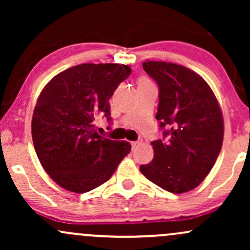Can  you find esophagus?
<instances>
[{"instance_id":"1","label":"esophagus","mask_w":250,"mask_h":250,"mask_svg":"<svg viewBox=\"0 0 250 250\" xmlns=\"http://www.w3.org/2000/svg\"><path fill=\"white\" fill-rule=\"evenodd\" d=\"M142 143V140H137V141H133L131 142V148L135 149L137 147V146H140Z\"/></svg>"}]
</instances>
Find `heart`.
<instances>
[{
	"instance_id": "heart-1",
	"label": "heart",
	"mask_w": 250,
	"mask_h": 250,
	"mask_svg": "<svg viewBox=\"0 0 250 250\" xmlns=\"http://www.w3.org/2000/svg\"><path fill=\"white\" fill-rule=\"evenodd\" d=\"M140 82H147V80H146V79H141V80H140V81H139V83Z\"/></svg>"
}]
</instances>
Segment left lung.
Returning a JSON list of instances; mask_svg holds the SVG:
<instances>
[{"mask_svg": "<svg viewBox=\"0 0 250 250\" xmlns=\"http://www.w3.org/2000/svg\"><path fill=\"white\" fill-rule=\"evenodd\" d=\"M159 85L156 120L163 140L151 142L154 159L140 167L149 181L174 194L200 185L216 162L223 142V117L213 90L183 65L146 61Z\"/></svg>", "mask_w": 250, "mask_h": 250, "instance_id": "8db88e82", "label": "left lung"}]
</instances>
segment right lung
Returning a JSON list of instances; mask_svg holds the SVG:
<instances>
[{"instance_id": "obj_1", "label": "right lung", "mask_w": 250, "mask_h": 250, "mask_svg": "<svg viewBox=\"0 0 250 250\" xmlns=\"http://www.w3.org/2000/svg\"><path fill=\"white\" fill-rule=\"evenodd\" d=\"M117 63H83L57 74L43 88L31 121L42 167L59 186L74 193L93 190L115 173L131 146L96 133L99 117H110L109 99L130 75Z\"/></svg>"}]
</instances>
